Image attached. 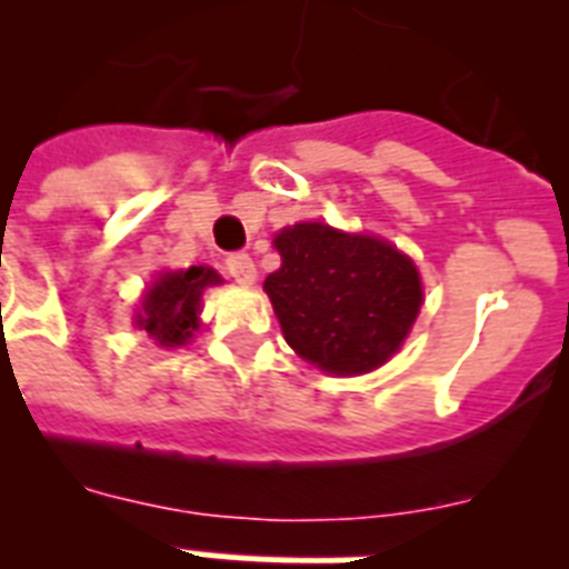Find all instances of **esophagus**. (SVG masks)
<instances>
[{"label": "esophagus", "instance_id": "obj_1", "mask_svg": "<svg viewBox=\"0 0 569 569\" xmlns=\"http://www.w3.org/2000/svg\"><path fill=\"white\" fill-rule=\"evenodd\" d=\"M223 266H227V274H230L236 283L250 286L257 280V266H253V259H250L248 253H232V257H227Z\"/></svg>", "mask_w": 569, "mask_h": 569}]
</instances>
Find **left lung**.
<instances>
[{
	"label": "left lung",
	"instance_id": "left-lung-1",
	"mask_svg": "<svg viewBox=\"0 0 569 569\" xmlns=\"http://www.w3.org/2000/svg\"><path fill=\"white\" fill-rule=\"evenodd\" d=\"M283 266L266 277L286 342L330 375L387 363L422 307L419 271L372 236L295 223L274 239Z\"/></svg>",
	"mask_w": 569,
	"mask_h": 569
}]
</instances>
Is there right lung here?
Wrapping results in <instances>:
<instances>
[{
  "label": "right lung",
  "instance_id": "1",
  "mask_svg": "<svg viewBox=\"0 0 569 569\" xmlns=\"http://www.w3.org/2000/svg\"><path fill=\"white\" fill-rule=\"evenodd\" d=\"M214 283H221V277L206 266H191L189 271H168L156 280L153 289H147L136 319L138 328L147 330L159 346H182L197 328L200 292Z\"/></svg>",
  "mask_w": 569,
  "mask_h": 569
}]
</instances>
